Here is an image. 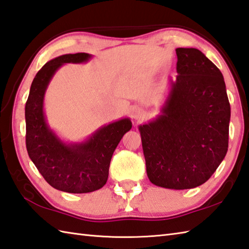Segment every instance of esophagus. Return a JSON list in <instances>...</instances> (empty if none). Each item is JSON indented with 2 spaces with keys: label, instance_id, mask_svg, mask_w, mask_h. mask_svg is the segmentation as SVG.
I'll use <instances>...</instances> for the list:
<instances>
[{
  "label": "esophagus",
  "instance_id": "esophagus-1",
  "mask_svg": "<svg viewBox=\"0 0 249 249\" xmlns=\"http://www.w3.org/2000/svg\"><path fill=\"white\" fill-rule=\"evenodd\" d=\"M132 117H133L136 121H140L142 118H143V111H142L140 108H135L132 110Z\"/></svg>",
  "mask_w": 249,
  "mask_h": 249
}]
</instances>
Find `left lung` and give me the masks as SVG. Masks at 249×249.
<instances>
[{"label":"left lung","mask_w":249,"mask_h":249,"mask_svg":"<svg viewBox=\"0 0 249 249\" xmlns=\"http://www.w3.org/2000/svg\"><path fill=\"white\" fill-rule=\"evenodd\" d=\"M176 54L178 75L161 115L139 130L149 180L182 190L204 184L224 160L231 109L219 69L199 49Z\"/></svg>","instance_id":"8db88e82"}]
</instances>
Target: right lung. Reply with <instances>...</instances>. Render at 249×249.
<instances>
[{"instance_id":"1","label":"right lung","mask_w":249,"mask_h":249,"mask_svg":"<svg viewBox=\"0 0 249 249\" xmlns=\"http://www.w3.org/2000/svg\"><path fill=\"white\" fill-rule=\"evenodd\" d=\"M91 54L69 53L54 58L35 76L25 103V145L30 159L48 184L70 194H87L106 184L111 156L132 128L124 118L100 128L82 143L65 144L47 124L44 96L50 79L64 63L87 62Z\"/></svg>"}]
</instances>
